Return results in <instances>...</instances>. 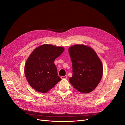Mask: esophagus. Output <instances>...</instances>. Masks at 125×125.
Returning <instances> with one entry per match:
<instances>
[{"label":"esophagus","mask_w":125,"mask_h":125,"mask_svg":"<svg viewBox=\"0 0 125 125\" xmlns=\"http://www.w3.org/2000/svg\"><path fill=\"white\" fill-rule=\"evenodd\" d=\"M61 78L62 79H67V75H65V76H62Z\"/></svg>","instance_id":"34e87169"}]
</instances>
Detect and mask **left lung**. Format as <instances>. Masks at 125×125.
I'll return each mask as SVG.
<instances>
[{
    "instance_id": "8db88e82",
    "label": "left lung",
    "mask_w": 125,
    "mask_h": 125,
    "mask_svg": "<svg viewBox=\"0 0 125 125\" xmlns=\"http://www.w3.org/2000/svg\"><path fill=\"white\" fill-rule=\"evenodd\" d=\"M73 65L70 83L82 93L95 89L103 75V65L95 52L83 45H75L69 48Z\"/></svg>"
}]
</instances>
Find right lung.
Returning <instances> with one entry per match:
<instances>
[{"instance_id": "1", "label": "right lung", "mask_w": 125, "mask_h": 125, "mask_svg": "<svg viewBox=\"0 0 125 125\" xmlns=\"http://www.w3.org/2000/svg\"><path fill=\"white\" fill-rule=\"evenodd\" d=\"M63 47L44 44L35 48L27 59L24 73L30 85L36 91L46 93L62 80L54 63Z\"/></svg>"}]
</instances>
